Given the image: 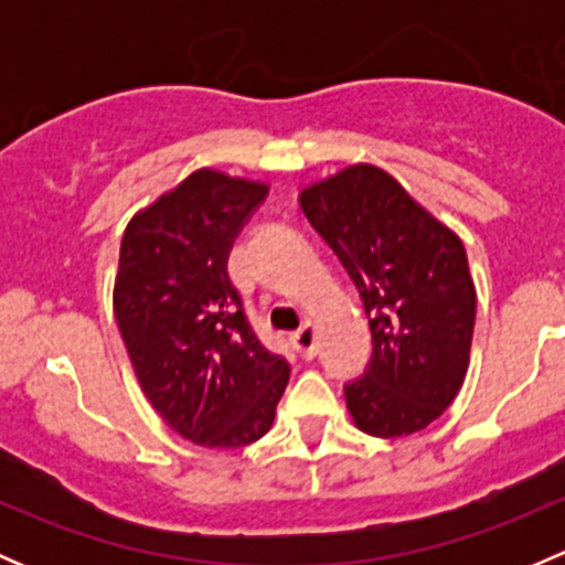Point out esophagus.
Masks as SVG:
<instances>
[{"instance_id": "obj_1", "label": "esophagus", "mask_w": 565, "mask_h": 565, "mask_svg": "<svg viewBox=\"0 0 565 565\" xmlns=\"http://www.w3.org/2000/svg\"><path fill=\"white\" fill-rule=\"evenodd\" d=\"M292 344H295V350H298L300 355L306 358V361H311V358L317 355V333H315V324L303 322V328H300L298 333L292 335Z\"/></svg>"}]
</instances>
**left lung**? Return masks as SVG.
<instances>
[{"instance_id": "1", "label": "left lung", "mask_w": 565, "mask_h": 565, "mask_svg": "<svg viewBox=\"0 0 565 565\" xmlns=\"http://www.w3.org/2000/svg\"><path fill=\"white\" fill-rule=\"evenodd\" d=\"M300 207L350 273L372 328V358L344 385L352 420L374 437L426 429L470 363L476 287L465 246L369 163L309 185Z\"/></svg>"}]
</instances>
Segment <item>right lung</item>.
<instances>
[{"mask_svg":"<svg viewBox=\"0 0 565 565\" xmlns=\"http://www.w3.org/2000/svg\"><path fill=\"white\" fill-rule=\"evenodd\" d=\"M267 185L199 169L136 213L119 246L114 317L141 391L204 448H243L276 418L289 363L250 328L226 262Z\"/></svg>","mask_w":565,"mask_h":565,"instance_id":"1","label":"right lung"}]
</instances>
